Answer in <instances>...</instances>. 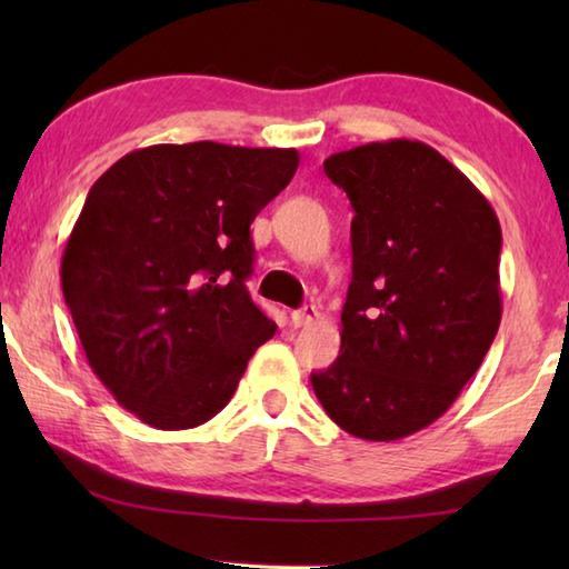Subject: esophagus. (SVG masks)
Segmentation results:
<instances>
[{"label":"esophagus","instance_id":"34e87169","mask_svg":"<svg viewBox=\"0 0 569 569\" xmlns=\"http://www.w3.org/2000/svg\"><path fill=\"white\" fill-rule=\"evenodd\" d=\"M316 316H319V311H316V306H303L301 311H293L291 313V323L296 326V329H301V326L313 323Z\"/></svg>","mask_w":569,"mask_h":569}]
</instances>
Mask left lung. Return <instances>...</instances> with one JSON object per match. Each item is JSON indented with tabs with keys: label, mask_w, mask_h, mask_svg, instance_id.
Segmentation results:
<instances>
[{
	"label": "left lung",
	"mask_w": 569,
	"mask_h": 569,
	"mask_svg": "<svg viewBox=\"0 0 569 569\" xmlns=\"http://www.w3.org/2000/svg\"><path fill=\"white\" fill-rule=\"evenodd\" d=\"M346 190L353 278L341 356L311 373L326 413L366 441L435 423L475 377L502 321L495 208L427 142L393 138L333 152Z\"/></svg>",
	"instance_id": "left-lung-1"
}]
</instances>
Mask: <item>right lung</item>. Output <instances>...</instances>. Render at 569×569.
<instances>
[{"mask_svg": "<svg viewBox=\"0 0 569 569\" xmlns=\"http://www.w3.org/2000/svg\"><path fill=\"white\" fill-rule=\"evenodd\" d=\"M296 148L132 150L90 188L60 281L82 351L122 409L162 431L213 419L278 326L246 291L250 223Z\"/></svg>", "mask_w": 569, "mask_h": 569, "instance_id": "right-lung-1", "label": "right lung"}]
</instances>
